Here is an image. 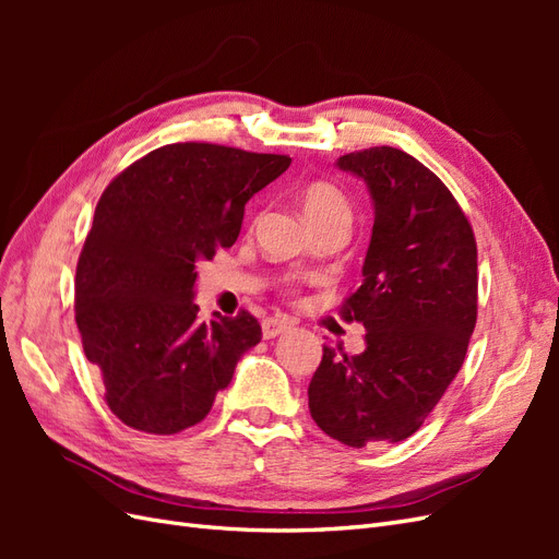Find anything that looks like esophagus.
Wrapping results in <instances>:
<instances>
[{
  "label": "esophagus",
  "instance_id": "1",
  "mask_svg": "<svg viewBox=\"0 0 559 559\" xmlns=\"http://www.w3.org/2000/svg\"><path fill=\"white\" fill-rule=\"evenodd\" d=\"M292 329V321L289 319H280V317H267L263 319V337L270 341V337H277L282 333H286Z\"/></svg>",
  "mask_w": 559,
  "mask_h": 559
}]
</instances>
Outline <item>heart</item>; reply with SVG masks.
<instances>
[{
    "instance_id": "1",
    "label": "heart",
    "mask_w": 559,
    "mask_h": 559,
    "mask_svg": "<svg viewBox=\"0 0 559 559\" xmlns=\"http://www.w3.org/2000/svg\"><path fill=\"white\" fill-rule=\"evenodd\" d=\"M300 207L308 222L317 228L349 226L352 205L349 198L331 181H312L300 191Z\"/></svg>"
}]
</instances>
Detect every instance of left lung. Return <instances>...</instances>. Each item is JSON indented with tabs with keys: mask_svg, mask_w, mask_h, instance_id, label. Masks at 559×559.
<instances>
[{
	"mask_svg": "<svg viewBox=\"0 0 559 559\" xmlns=\"http://www.w3.org/2000/svg\"><path fill=\"white\" fill-rule=\"evenodd\" d=\"M366 181L376 222L364 282L343 317L366 329L361 354L324 357L308 386L317 427L349 448L413 436L460 373L478 317V249L460 202L394 146L341 156Z\"/></svg>",
	"mask_w": 559,
	"mask_h": 559,
	"instance_id": "1",
	"label": "left lung"
}]
</instances>
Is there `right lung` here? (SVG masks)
I'll use <instances>...</instances> for the list:
<instances>
[{"label":"right lung","mask_w":559,"mask_h":559,"mask_svg":"<svg viewBox=\"0 0 559 559\" xmlns=\"http://www.w3.org/2000/svg\"><path fill=\"white\" fill-rule=\"evenodd\" d=\"M289 156L183 142L134 160L99 198L74 312L86 359L123 425L170 436L198 425L261 343L257 317L198 319L195 263L238 240L247 200Z\"/></svg>","instance_id":"right-lung-1"}]
</instances>
